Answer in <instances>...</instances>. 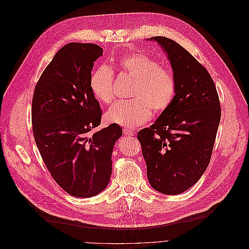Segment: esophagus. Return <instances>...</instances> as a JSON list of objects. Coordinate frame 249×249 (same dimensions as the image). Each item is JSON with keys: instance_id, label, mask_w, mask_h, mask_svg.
Masks as SVG:
<instances>
[{"instance_id": "esophagus-1", "label": "esophagus", "mask_w": 249, "mask_h": 249, "mask_svg": "<svg viewBox=\"0 0 249 249\" xmlns=\"http://www.w3.org/2000/svg\"><path fill=\"white\" fill-rule=\"evenodd\" d=\"M123 131H124V136H127V137H133V136L135 135V131L129 129V128H127V127H124Z\"/></svg>"}]
</instances>
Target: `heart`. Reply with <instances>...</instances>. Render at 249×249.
<instances>
[{"mask_svg": "<svg viewBox=\"0 0 249 249\" xmlns=\"http://www.w3.org/2000/svg\"><path fill=\"white\" fill-rule=\"evenodd\" d=\"M113 67L120 74L133 80L130 100L118 101L107 112V119L112 124L133 128L148 122L154 113H162L170 107L177 93V79L174 72L160 66L155 58L142 53L130 52L113 61ZM114 75L110 68L100 66L90 76V89L102 104L113 99Z\"/></svg>", "mask_w": 249, "mask_h": 249, "instance_id": "obj_1", "label": "heart"}]
</instances>
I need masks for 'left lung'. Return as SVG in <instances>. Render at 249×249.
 Returning a JSON list of instances; mask_svg holds the SVG:
<instances>
[{"instance_id":"1","label":"left lung","mask_w":249,"mask_h":249,"mask_svg":"<svg viewBox=\"0 0 249 249\" xmlns=\"http://www.w3.org/2000/svg\"><path fill=\"white\" fill-rule=\"evenodd\" d=\"M177 79L172 105L138 140L151 186L167 195L185 192L206 171L221 118L216 86L207 69L180 44L156 36Z\"/></svg>"}]
</instances>
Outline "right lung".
Instances as JSON below:
<instances>
[{
	"label": "right lung",
	"instance_id": "1",
	"mask_svg": "<svg viewBox=\"0 0 249 249\" xmlns=\"http://www.w3.org/2000/svg\"><path fill=\"white\" fill-rule=\"evenodd\" d=\"M102 49L92 43H68L43 71L32 99V128L51 177L69 195L89 198L111 176V153L123 129L100 130L102 110L89 85Z\"/></svg>",
	"mask_w": 249,
	"mask_h": 249
}]
</instances>
